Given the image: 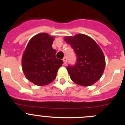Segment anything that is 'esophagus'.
Listing matches in <instances>:
<instances>
[{
  "label": "esophagus",
  "instance_id": "1",
  "mask_svg": "<svg viewBox=\"0 0 125 125\" xmlns=\"http://www.w3.org/2000/svg\"><path fill=\"white\" fill-rule=\"evenodd\" d=\"M62 60H63L64 64H66L67 63V62H68V59H67V57H64L63 58V59H62Z\"/></svg>",
  "mask_w": 125,
  "mask_h": 125
}]
</instances>
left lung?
<instances>
[{"label": "left lung", "instance_id": "left-lung-1", "mask_svg": "<svg viewBox=\"0 0 125 125\" xmlns=\"http://www.w3.org/2000/svg\"><path fill=\"white\" fill-rule=\"evenodd\" d=\"M64 41L77 56L75 64L67 68L71 80L83 86L93 84L100 79L105 68L102 50L93 39L84 34L66 36Z\"/></svg>", "mask_w": 125, "mask_h": 125}]
</instances>
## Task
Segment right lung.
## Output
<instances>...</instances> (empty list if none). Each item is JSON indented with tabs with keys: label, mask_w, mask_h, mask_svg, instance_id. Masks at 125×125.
<instances>
[{
	"label": "right lung",
	"mask_w": 125,
	"mask_h": 125,
	"mask_svg": "<svg viewBox=\"0 0 125 125\" xmlns=\"http://www.w3.org/2000/svg\"><path fill=\"white\" fill-rule=\"evenodd\" d=\"M54 37L46 33L34 36L29 42L22 59V70L28 80L37 86L49 84L56 78L63 64L52 47Z\"/></svg>",
	"instance_id": "1"
}]
</instances>
